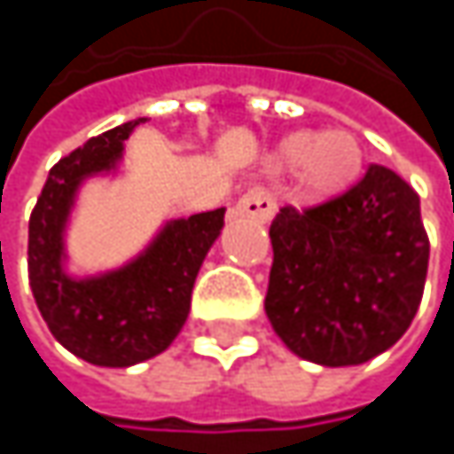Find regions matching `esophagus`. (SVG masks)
<instances>
[{
  "label": "esophagus",
  "mask_w": 454,
  "mask_h": 454,
  "mask_svg": "<svg viewBox=\"0 0 454 454\" xmlns=\"http://www.w3.org/2000/svg\"><path fill=\"white\" fill-rule=\"evenodd\" d=\"M276 213V197L273 192L257 186V189H249L239 202H236V215L241 218H252L254 223H268Z\"/></svg>",
  "instance_id": "1"
}]
</instances>
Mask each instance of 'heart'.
Listing matches in <instances>:
<instances>
[{"instance_id": "b5f03b06", "label": "heart", "mask_w": 454, "mask_h": 454, "mask_svg": "<svg viewBox=\"0 0 454 454\" xmlns=\"http://www.w3.org/2000/svg\"><path fill=\"white\" fill-rule=\"evenodd\" d=\"M276 165L300 168V181L308 197L333 200L360 181L365 152L352 131H297L278 144Z\"/></svg>"}]
</instances>
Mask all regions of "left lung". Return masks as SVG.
<instances>
[{
    "mask_svg": "<svg viewBox=\"0 0 454 454\" xmlns=\"http://www.w3.org/2000/svg\"><path fill=\"white\" fill-rule=\"evenodd\" d=\"M265 313L281 341L317 365H360L387 352L418 313L428 236L420 200L384 165L341 197L270 223Z\"/></svg>",
    "mask_w": 454,
    "mask_h": 454,
    "instance_id": "1",
    "label": "left lung"
}]
</instances>
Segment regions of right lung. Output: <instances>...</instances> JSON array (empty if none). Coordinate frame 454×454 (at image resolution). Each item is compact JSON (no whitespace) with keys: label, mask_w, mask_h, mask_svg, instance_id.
Wrapping results in <instances>:
<instances>
[{"label":"right lung","mask_w":454,"mask_h":454,"mask_svg":"<svg viewBox=\"0 0 454 454\" xmlns=\"http://www.w3.org/2000/svg\"><path fill=\"white\" fill-rule=\"evenodd\" d=\"M144 118L89 138L46 178L28 221V278L51 336L75 357L129 368L170 347L184 328L202 260L223 228L226 207L170 221L129 265L73 278L65 273V226L83 178L118 168L123 141Z\"/></svg>","instance_id":"right-lung-1"}]
</instances>
